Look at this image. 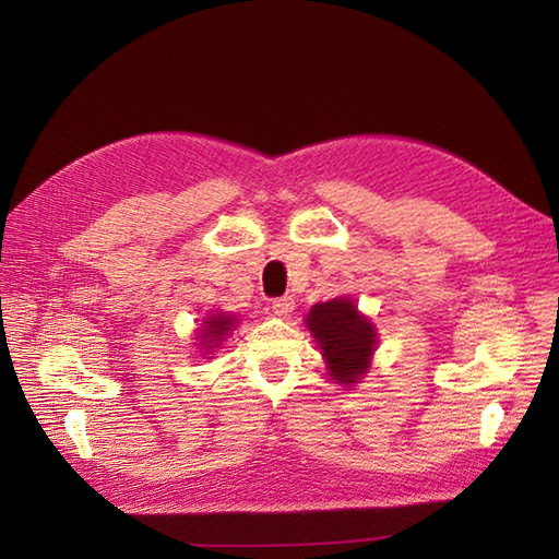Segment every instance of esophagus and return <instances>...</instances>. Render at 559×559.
<instances>
[{
    "mask_svg": "<svg viewBox=\"0 0 559 559\" xmlns=\"http://www.w3.org/2000/svg\"><path fill=\"white\" fill-rule=\"evenodd\" d=\"M294 308H296V300H294V296H280V298H275V300H273V312H275L277 317L292 314V312H294Z\"/></svg>",
    "mask_w": 559,
    "mask_h": 559,
    "instance_id": "esophagus-1",
    "label": "esophagus"
}]
</instances>
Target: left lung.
<instances>
[{
    "instance_id": "obj_1",
    "label": "left lung",
    "mask_w": 559,
    "mask_h": 559,
    "mask_svg": "<svg viewBox=\"0 0 559 559\" xmlns=\"http://www.w3.org/2000/svg\"><path fill=\"white\" fill-rule=\"evenodd\" d=\"M308 326L324 352L333 380L352 384L368 366L376 349V329L347 298L319 302L308 314Z\"/></svg>"
}]
</instances>
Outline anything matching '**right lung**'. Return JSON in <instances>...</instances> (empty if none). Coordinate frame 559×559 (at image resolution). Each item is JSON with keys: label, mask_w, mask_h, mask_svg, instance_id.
Wrapping results in <instances>:
<instances>
[{"label": "right lung", "mask_w": 559, "mask_h": 559, "mask_svg": "<svg viewBox=\"0 0 559 559\" xmlns=\"http://www.w3.org/2000/svg\"><path fill=\"white\" fill-rule=\"evenodd\" d=\"M233 324H235L233 317H228V314H214V317H210L205 321V331H202L200 337H202V341H205V345L212 347L214 343L224 341V335H228Z\"/></svg>", "instance_id": "add662e5"}]
</instances>
